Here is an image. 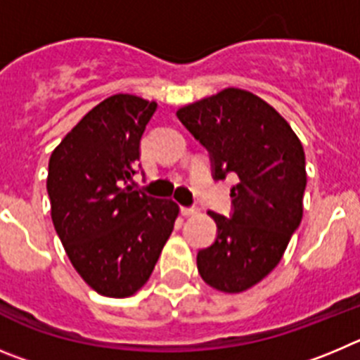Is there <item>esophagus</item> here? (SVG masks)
I'll return each mask as SVG.
<instances>
[{
  "mask_svg": "<svg viewBox=\"0 0 360 360\" xmlns=\"http://www.w3.org/2000/svg\"><path fill=\"white\" fill-rule=\"evenodd\" d=\"M197 213H199V210L197 208H181V215H184V217H192V215H197Z\"/></svg>",
  "mask_w": 360,
  "mask_h": 360,
  "instance_id": "esophagus-1",
  "label": "esophagus"
}]
</instances>
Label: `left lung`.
Instances as JSON below:
<instances>
[{"label":"left lung","instance_id":"1","mask_svg":"<svg viewBox=\"0 0 360 360\" xmlns=\"http://www.w3.org/2000/svg\"><path fill=\"white\" fill-rule=\"evenodd\" d=\"M177 116L210 150L215 179H238L229 193L231 219L208 213L217 238L197 252V271L220 292H244L280 264L301 222L303 145L271 103L238 87L183 105Z\"/></svg>","mask_w":360,"mask_h":360}]
</instances>
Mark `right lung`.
Instances as JSON below:
<instances>
[{
	"label": "right lung",
	"instance_id": "add662e5",
	"mask_svg": "<svg viewBox=\"0 0 360 360\" xmlns=\"http://www.w3.org/2000/svg\"><path fill=\"white\" fill-rule=\"evenodd\" d=\"M158 102L118 93L87 112L53 148L46 188L71 265L93 290L129 297L150 278L179 206L131 186Z\"/></svg>",
	"mask_w": 360,
	"mask_h": 360
}]
</instances>
